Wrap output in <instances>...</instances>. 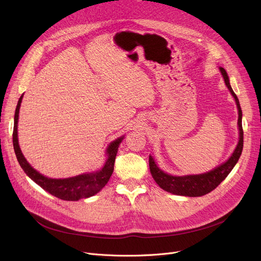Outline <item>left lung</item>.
I'll return each mask as SVG.
<instances>
[{
  "label": "left lung",
  "instance_id": "left-lung-1",
  "mask_svg": "<svg viewBox=\"0 0 261 261\" xmlns=\"http://www.w3.org/2000/svg\"><path fill=\"white\" fill-rule=\"evenodd\" d=\"M220 72L224 78L225 85L228 88L231 95L234 96V98L237 103L239 117H238V126H239V142L235 149L234 153L228 159L227 162L222 164L221 166L217 167L216 169L203 173V174H197V175H185V176H173L170 174H167L163 172L154 163V160L151 155H149V168L150 172L152 174V177L156 184L163 188L164 190L168 191V193L179 195V196H187V197H200L204 196L211 191H213L219 184H220L225 177L228 175V173L231 171L238 162L242 148H243V129H242V111L240 108V103L238 100L237 95L232 91L228 76L223 67H220Z\"/></svg>",
  "mask_w": 261,
  "mask_h": 261
}]
</instances>
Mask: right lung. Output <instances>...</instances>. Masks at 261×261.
Listing matches in <instances>:
<instances>
[{
	"label": "right lung",
	"mask_w": 261,
	"mask_h": 261,
	"mask_svg": "<svg viewBox=\"0 0 261 261\" xmlns=\"http://www.w3.org/2000/svg\"><path fill=\"white\" fill-rule=\"evenodd\" d=\"M23 95L20 97L15 113V123H13V132H12V143L15 153L17 155L20 166L24 170V172L29 175L31 179L36 182L39 186L42 187L44 190L50 195L57 197L61 200L65 201H77L79 199L89 198L97 194L100 189H102L106 184L109 182L114 170V162L118 151L119 144L121 143L122 138L117 139L113 143L109 145L107 149L108 160L105 164L102 169L95 173L81 174L68 179H49L42 174H40L37 170H35L25 158L23 156L21 149L18 143V118H19V109L21 106Z\"/></svg>",
	"instance_id": "add662e5"
}]
</instances>
